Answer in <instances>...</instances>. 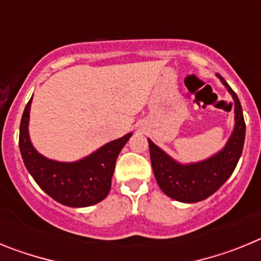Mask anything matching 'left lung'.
<instances>
[{"label": "left lung", "instance_id": "left-lung-1", "mask_svg": "<svg viewBox=\"0 0 261 261\" xmlns=\"http://www.w3.org/2000/svg\"><path fill=\"white\" fill-rule=\"evenodd\" d=\"M235 102V128L223 150L212 158L192 165H179L149 140L151 167L161 190L181 202H197L213 195L237 167L244 145L246 123L237 94L218 75Z\"/></svg>", "mask_w": 261, "mask_h": 261}]
</instances>
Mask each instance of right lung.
<instances>
[{
	"mask_svg": "<svg viewBox=\"0 0 261 261\" xmlns=\"http://www.w3.org/2000/svg\"><path fill=\"white\" fill-rule=\"evenodd\" d=\"M31 99L24 107L19 126V149L24 166L41 190L60 204L73 208L90 206L106 199L119 153L132 133L108 142L78 162L62 163L44 158L31 145L29 116Z\"/></svg>",
	"mask_w": 261,
	"mask_h": 261,
	"instance_id": "obj_1",
	"label": "right lung"
}]
</instances>
